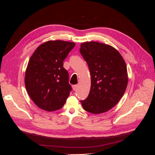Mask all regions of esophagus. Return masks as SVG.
Returning a JSON list of instances; mask_svg holds the SVG:
<instances>
[{"label":"esophagus","instance_id":"34e87169","mask_svg":"<svg viewBox=\"0 0 155 155\" xmlns=\"http://www.w3.org/2000/svg\"><path fill=\"white\" fill-rule=\"evenodd\" d=\"M77 88H78V85H72V88H73V90H74V91L77 90Z\"/></svg>","mask_w":155,"mask_h":155}]
</instances>
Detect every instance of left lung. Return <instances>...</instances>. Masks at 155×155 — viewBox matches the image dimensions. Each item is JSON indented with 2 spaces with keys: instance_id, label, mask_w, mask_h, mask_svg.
Segmentation results:
<instances>
[{
  "instance_id": "1",
  "label": "left lung",
  "mask_w": 155,
  "mask_h": 155,
  "mask_svg": "<svg viewBox=\"0 0 155 155\" xmlns=\"http://www.w3.org/2000/svg\"><path fill=\"white\" fill-rule=\"evenodd\" d=\"M79 50L91 76L88 96L80 101L83 109L96 114L109 110L122 97L127 85L125 61L112 46L98 42L83 43Z\"/></svg>"
}]
</instances>
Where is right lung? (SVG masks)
Returning a JSON list of instances; mask_svg holds the SVG:
<instances>
[{
    "label": "right lung",
    "mask_w": 155,
    "mask_h": 155,
    "mask_svg": "<svg viewBox=\"0 0 155 155\" xmlns=\"http://www.w3.org/2000/svg\"><path fill=\"white\" fill-rule=\"evenodd\" d=\"M76 45L63 41H49L37 47L25 74V87L35 105L47 111L61 109L72 88L63 61Z\"/></svg>",
    "instance_id": "1"
}]
</instances>
